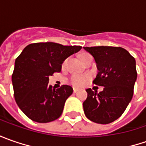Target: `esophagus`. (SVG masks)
Returning <instances> with one entry per match:
<instances>
[{"label": "esophagus", "instance_id": "esophagus-1", "mask_svg": "<svg viewBox=\"0 0 146 146\" xmlns=\"http://www.w3.org/2000/svg\"><path fill=\"white\" fill-rule=\"evenodd\" d=\"M79 90H80V89H79V88H73V92H74V93H77Z\"/></svg>", "mask_w": 146, "mask_h": 146}]
</instances>
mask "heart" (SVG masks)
Wrapping results in <instances>:
<instances>
[{
    "label": "heart",
    "instance_id": "1",
    "mask_svg": "<svg viewBox=\"0 0 146 146\" xmlns=\"http://www.w3.org/2000/svg\"><path fill=\"white\" fill-rule=\"evenodd\" d=\"M89 57H91V56L88 53H83L80 56V59H81L82 62H84L85 59H87ZM66 61H65L64 62H63V66L66 65ZM70 80V83L73 85L79 87V86L84 85L86 83V81L88 80V77L85 76H81V75H74V76H71Z\"/></svg>",
    "mask_w": 146,
    "mask_h": 146
}]
</instances>
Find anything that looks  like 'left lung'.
I'll list each match as a JSON object with an SVG mask.
<instances>
[{
    "label": "left lung",
    "mask_w": 146,
    "mask_h": 146,
    "mask_svg": "<svg viewBox=\"0 0 146 146\" xmlns=\"http://www.w3.org/2000/svg\"><path fill=\"white\" fill-rule=\"evenodd\" d=\"M96 62L98 72L93 84L103 86V91L86 89L87 99L84 111L88 119L97 123L107 124L120 117L133 96L137 78L136 60L121 47H84Z\"/></svg>",
    "instance_id": "1"
}]
</instances>
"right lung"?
<instances>
[{"label": "right lung", "instance_id": "add662e5", "mask_svg": "<svg viewBox=\"0 0 146 146\" xmlns=\"http://www.w3.org/2000/svg\"><path fill=\"white\" fill-rule=\"evenodd\" d=\"M81 48L53 42L34 43L26 46L16 58L12 75L14 98L31 120L48 123L61 116L73 88L69 85L53 88L48 84L49 76L60 72L65 60Z\"/></svg>", "mask_w": 146, "mask_h": 146}]
</instances>
